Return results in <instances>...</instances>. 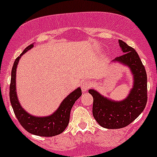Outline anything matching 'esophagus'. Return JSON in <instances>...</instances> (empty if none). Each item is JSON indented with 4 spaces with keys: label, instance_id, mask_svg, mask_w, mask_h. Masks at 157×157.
Masks as SVG:
<instances>
[{
    "label": "esophagus",
    "instance_id": "esophagus-1",
    "mask_svg": "<svg viewBox=\"0 0 157 157\" xmlns=\"http://www.w3.org/2000/svg\"><path fill=\"white\" fill-rule=\"evenodd\" d=\"M90 86H91V83L90 82H87V81L83 82L81 85L82 90V92H86V91H87L90 88Z\"/></svg>",
    "mask_w": 157,
    "mask_h": 157
}]
</instances>
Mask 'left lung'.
I'll return each mask as SVG.
<instances>
[{
	"instance_id": "left-lung-1",
	"label": "left lung",
	"mask_w": 157,
	"mask_h": 157,
	"mask_svg": "<svg viewBox=\"0 0 157 157\" xmlns=\"http://www.w3.org/2000/svg\"><path fill=\"white\" fill-rule=\"evenodd\" d=\"M124 53L113 61L128 66L134 75V86L130 94L122 101H113L101 96L94 90L89 93L94 98L93 116L101 127L120 129L128 126L139 116L147 103V74L138 52L127 43L119 40Z\"/></svg>"
}]
</instances>
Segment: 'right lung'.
Wrapping results in <instances>:
<instances>
[{
  "mask_svg": "<svg viewBox=\"0 0 157 157\" xmlns=\"http://www.w3.org/2000/svg\"><path fill=\"white\" fill-rule=\"evenodd\" d=\"M34 46V44L28 45L25 48L19 56L14 62L12 70L10 83V98L11 105L13 109L14 113L18 121L22 127L30 134L41 137H52L61 134L66 129L70 120V113L72 106L82 95L80 88L76 89L71 94H69L63 101L60 106L53 114L47 117H35L28 114L21 107L17 98L16 91V67L22 55Z\"/></svg>",
  "mask_w": 157,
  "mask_h": 157,
  "instance_id": "right-lung-1",
  "label": "right lung"
}]
</instances>
